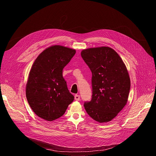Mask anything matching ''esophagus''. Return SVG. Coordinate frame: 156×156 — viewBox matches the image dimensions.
<instances>
[{"label": "esophagus", "instance_id": "1", "mask_svg": "<svg viewBox=\"0 0 156 156\" xmlns=\"http://www.w3.org/2000/svg\"><path fill=\"white\" fill-rule=\"evenodd\" d=\"M80 99V95L76 94V95L75 96V99L76 101H79Z\"/></svg>", "mask_w": 156, "mask_h": 156}]
</instances>
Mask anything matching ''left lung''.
<instances>
[{
    "label": "left lung",
    "mask_w": 156,
    "mask_h": 156,
    "mask_svg": "<svg viewBox=\"0 0 156 156\" xmlns=\"http://www.w3.org/2000/svg\"><path fill=\"white\" fill-rule=\"evenodd\" d=\"M81 55L92 72L91 101L84 104L87 114L99 122L114 119L127 103L130 79L126 66L112 48L84 49Z\"/></svg>",
    "instance_id": "left-lung-1"
}]
</instances>
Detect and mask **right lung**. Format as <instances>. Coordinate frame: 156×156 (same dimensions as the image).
I'll use <instances>...</instances> for the list:
<instances>
[{
  "label": "right lung",
  "instance_id": "1",
  "mask_svg": "<svg viewBox=\"0 0 156 156\" xmlns=\"http://www.w3.org/2000/svg\"><path fill=\"white\" fill-rule=\"evenodd\" d=\"M76 51L60 45L43 51L33 63L26 86V96L33 112L53 121L62 117L74 96L68 90L62 72Z\"/></svg>",
  "mask_w": 156,
  "mask_h": 156
}]
</instances>
